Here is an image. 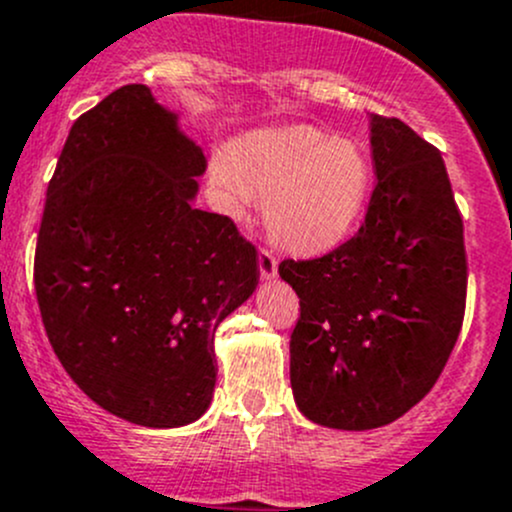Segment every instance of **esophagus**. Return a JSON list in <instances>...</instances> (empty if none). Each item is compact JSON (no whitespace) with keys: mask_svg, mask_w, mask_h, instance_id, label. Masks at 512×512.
Masks as SVG:
<instances>
[{"mask_svg":"<svg viewBox=\"0 0 512 512\" xmlns=\"http://www.w3.org/2000/svg\"><path fill=\"white\" fill-rule=\"evenodd\" d=\"M258 271H261V276L266 278V281H273V278H276L278 261L268 249H258Z\"/></svg>","mask_w":512,"mask_h":512,"instance_id":"1","label":"esophagus"}]
</instances>
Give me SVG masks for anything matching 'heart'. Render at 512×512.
I'll return each mask as SVG.
<instances>
[{
	"mask_svg": "<svg viewBox=\"0 0 512 512\" xmlns=\"http://www.w3.org/2000/svg\"><path fill=\"white\" fill-rule=\"evenodd\" d=\"M212 175L226 217L244 221L261 202L271 239L300 256L337 249L355 229L372 184L357 142L305 125L244 135L214 160Z\"/></svg>",
	"mask_w": 512,
	"mask_h": 512,
	"instance_id": "heart-1",
	"label": "heart"
}]
</instances>
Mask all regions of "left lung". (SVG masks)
I'll use <instances>...</instances> for the list:
<instances>
[{"label": "left lung", "mask_w": 512, "mask_h": 512, "mask_svg": "<svg viewBox=\"0 0 512 512\" xmlns=\"http://www.w3.org/2000/svg\"><path fill=\"white\" fill-rule=\"evenodd\" d=\"M377 184L365 224L310 261L278 266L300 298L291 335L298 409L330 429L392 424L429 394L466 310V246L441 152L370 115Z\"/></svg>", "instance_id": "left-lung-1"}]
</instances>
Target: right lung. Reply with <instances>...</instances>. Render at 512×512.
Here are the masks:
<instances>
[{
  "instance_id": "right-lung-1",
  "label": "right lung",
  "mask_w": 512,
  "mask_h": 512,
  "mask_svg": "<svg viewBox=\"0 0 512 512\" xmlns=\"http://www.w3.org/2000/svg\"><path fill=\"white\" fill-rule=\"evenodd\" d=\"M202 147L133 83L73 123L46 189L34 286L51 347L105 412L150 429L197 421L214 333L258 286L254 244L194 209Z\"/></svg>"
}]
</instances>
